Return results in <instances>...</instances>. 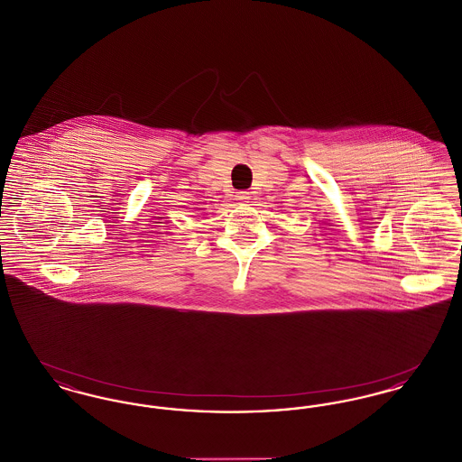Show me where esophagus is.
Instances as JSON below:
<instances>
[{"label": "esophagus", "mask_w": 462, "mask_h": 462, "mask_svg": "<svg viewBox=\"0 0 462 462\" xmlns=\"http://www.w3.org/2000/svg\"><path fill=\"white\" fill-rule=\"evenodd\" d=\"M237 199L239 200H247L249 199V192H237Z\"/></svg>", "instance_id": "obj_1"}]
</instances>
